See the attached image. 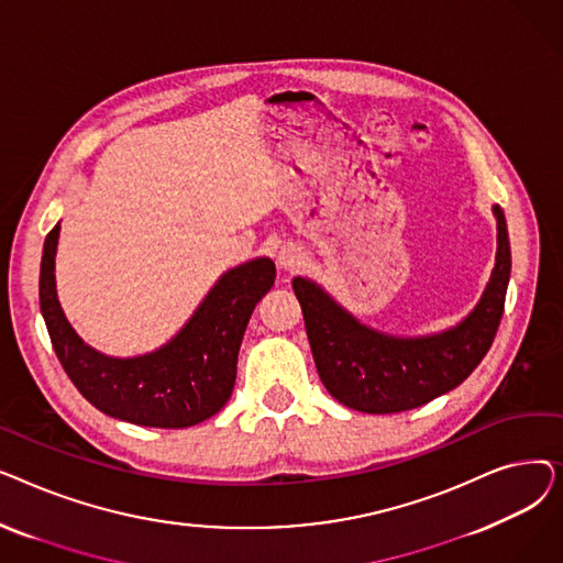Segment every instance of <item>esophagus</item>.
<instances>
[{"label": "esophagus", "instance_id": "34e87169", "mask_svg": "<svg viewBox=\"0 0 563 563\" xmlns=\"http://www.w3.org/2000/svg\"><path fill=\"white\" fill-rule=\"evenodd\" d=\"M301 262H303V253H301V249H297V246H283V249H280V253H278V264H280V269H285V272H294V269H299Z\"/></svg>", "mask_w": 563, "mask_h": 563}]
</instances>
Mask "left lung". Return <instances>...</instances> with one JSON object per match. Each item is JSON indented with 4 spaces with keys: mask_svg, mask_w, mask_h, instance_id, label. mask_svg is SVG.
I'll use <instances>...</instances> for the list:
<instances>
[{
    "mask_svg": "<svg viewBox=\"0 0 563 563\" xmlns=\"http://www.w3.org/2000/svg\"><path fill=\"white\" fill-rule=\"evenodd\" d=\"M497 255L490 280L461 323L435 335L395 338L378 333L338 306L317 283L291 280L301 303L319 378L344 406L386 416L429 404L454 390L488 353L511 274L505 212L495 205Z\"/></svg>",
    "mask_w": 563,
    "mask_h": 563,
    "instance_id": "left-lung-1",
    "label": "left lung"
}]
</instances>
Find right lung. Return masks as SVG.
<instances>
[{
	"mask_svg": "<svg viewBox=\"0 0 563 563\" xmlns=\"http://www.w3.org/2000/svg\"><path fill=\"white\" fill-rule=\"evenodd\" d=\"M58 223L45 236L41 312L56 358L75 388L104 416L139 427L185 429L219 412L232 395L246 323L276 280V264L255 257L225 272L170 342L136 358H111L84 344L56 299Z\"/></svg>",
	"mask_w": 563,
	"mask_h": 563,
	"instance_id": "1",
	"label": "right lung"
}]
</instances>
